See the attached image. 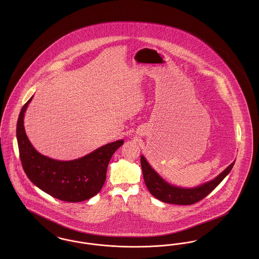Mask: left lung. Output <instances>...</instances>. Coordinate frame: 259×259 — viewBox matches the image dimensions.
I'll return each mask as SVG.
<instances>
[{
	"mask_svg": "<svg viewBox=\"0 0 259 259\" xmlns=\"http://www.w3.org/2000/svg\"><path fill=\"white\" fill-rule=\"evenodd\" d=\"M234 164L235 161L222 174H220L215 179L211 180L210 182L196 186L194 188H183L174 186L165 182L160 176L150 167L146 158L143 155L141 156V165L144 175V180L151 195H153L162 202L175 205H192L209 195V193L222 183L223 179L230 172Z\"/></svg>",
	"mask_w": 259,
	"mask_h": 259,
	"instance_id": "obj_1",
	"label": "left lung"
}]
</instances>
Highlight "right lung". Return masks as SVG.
I'll return each instance as SVG.
<instances>
[{"mask_svg": "<svg viewBox=\"0 0 259 259\" xmlns=\"http://www.w3.org/2000/svg\"><path fill=\"white\" fill-rule=\"evenodd\" d=\"M32 99L22 107L16 126L19 156L27 177L39 189L65 202H81L95 196L105 184L111 156L123 140L107 144L75 160L51 159L37 152L25 133L24 113Z\"/></svg>", "mask_w": 259, "mask_h": 259, "instance_id": "add662e5", "label": "right lung"}]
</instances>
